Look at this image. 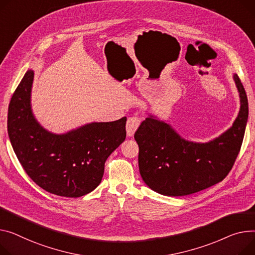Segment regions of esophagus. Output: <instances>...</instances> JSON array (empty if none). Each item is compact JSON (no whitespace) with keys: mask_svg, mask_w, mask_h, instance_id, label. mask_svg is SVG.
Listing matches in <instances>:
<instances>
[{"mask_svg":"<svg viewBox=\"0 0 255 255\" xmlns=\"http://www.w3.org/2000/svg\"><path fill=\"white\" fill-rule=\"evenodd\" d=\"M139 124H140V119L138 117H131L128 119L127 124H126V131L129 137L133 136L135 131L137 130Z\"/></svg>","mask_w":255,"mask_h":255,"instance_id":"esophagus-1","label":"esophagus"}]
</instances>
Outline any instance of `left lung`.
<instances>
[{
	"label": "left lung",
	"mask_w": 255,
	"mask_h": 255,
	"mask_svg": "<svg viewBox=\"0 0 255 255\" xmlns=\"http://www.w3.org/2000/svg\"><path fill=\"white\" fill-rule=\"evenodd\" d=\"M240 111L232 127L208 142L186 140L170 124L148 114L134 134L139 173L149 189L164 196L191 195L222 181L238 156L248 120V100L234 74Z\"/></svg>",
	"instance_id": "obj_1"
}]
</instances>
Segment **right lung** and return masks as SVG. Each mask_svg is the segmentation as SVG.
<instances>
[{"mask_svg":"<svg viewBox=\"0 0 255 255\" xmlns=\"http://www.w3.org/2000/svg\"><path fill=\"white\" fill-rule=\"evenodd\" d=\"M32 70L16 88L8 109V135L26 174L45 191L78 198L95 190L105 163L126 138L124 117L114 122H92L56 134L45 129L31 110Z\"/></svg>","mask_w":255,"mask_h":255,"instance_id":"add662e5","label":"right lung"}]
</instances>
